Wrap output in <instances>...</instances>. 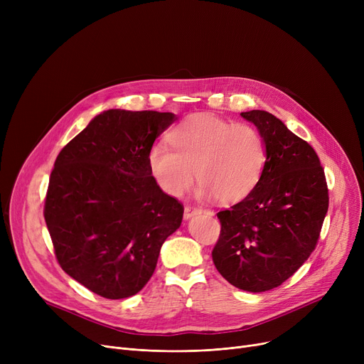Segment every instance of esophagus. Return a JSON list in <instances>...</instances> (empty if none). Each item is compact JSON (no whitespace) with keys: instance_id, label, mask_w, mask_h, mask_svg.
I'll list each match as a JSON object with an SVG mask.
<instances>
[{"instance_id":"esophagus-1","label":"esophagus","mask_w":364,"mask_h":364,"mask_svg":"<svg viewBox=\"0 0 364 364\" xmlns=\"http://www.w3.org/2000/svg\"><path fill=\"white\" fill-rule=\"evenodd\" d=\"M200 213H202V209H200L199 206L187 205V206L184 208V218H186V220H188L190 217H193V215H196V214H200Z\"/></svg>"}]
</instances>
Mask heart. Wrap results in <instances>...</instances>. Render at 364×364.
Instances as JSON below:
<instances>
[{"mask_svg":"<svg viewBox=\"0 0 364 364\" xmlns=\"http://www.w3.org/2000/svg\"><path fill=\"white\" fill-rule=\"evenodd\" d=\"M170 149L155 143L147 164L159 187L181 196L198 180L202 192L221 203L245 199L258 184L267 162L261 132L213 114H193L169 132Z\"/></svg>","mask_w":364,"mask_h":364,"instance_id":"1","label":"heart"}]
</instances>
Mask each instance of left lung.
<instances>
[{"instance_id": "left-lung-1", "label": "left lung", "mask_w": 364, "mask_h": 364, "mask_svg": "<svg viewBox=\"0 0 364 364\" xmlns=\"http://www.w3.org/2000/svg\"><path fill=\"white\" fill-rule=\"evenodd\" d=\"M267 146V162L252 192L217 214L213 250L218 273L247 292L280 286L316 250L329 208L328 183L316 150L265 110L242 112Z\"/></svg>"}]
</instances>
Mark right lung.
Listing matches in <instances>:
<instances>
[{"mask_svg": "<svg viewBox=\"0 0 364 364\" xmlns=\"http://www.w3.org/2000/svg\"><path fill=\"white\" fill-rule=\"evenodd\" d=\"M174 121L169 112L110 109L55 158L44 202L55 259L103 298L140 292L181 224L183 203L162 192L147 164Z\"/></svg>", "mask_w": 364, "mask_h": 364, "instance_id": "right-lung-1", "label": "right lung"}]
</instances>
